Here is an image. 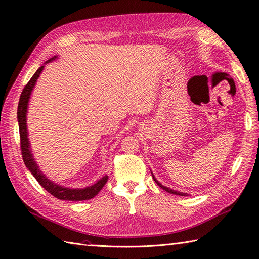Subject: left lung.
Returning <instances> with one entry per match:
<instances>
[{"label": "left lung", "instance_id": "1", "mask_svg": "<svg viewBox=\"0 0 259 259\" xmlns=\"http://www.w3.org/2000/svg\"><path fill=\"white\" fill-rule=\"evenodd\" d=\"M151 174H152V171H151ZM152 177H153V179H154V182L156 183V185H158L159 187H161L163 190H165V191H167L168 193H171V194H176V195H188L187 193H183V192H179V191H176V190H173V189H170V188H167V187H165V186H163L162 184H160L158 180L155 179V177H154V175L152 174Z\"/></svg>", "mask_w": 259, "mask_h": 259}]
</instances>
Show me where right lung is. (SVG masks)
Segmentation results:
<instances>
[{"label": "right lung", "mask_w": 259, "mask_h": 259, "mask_svg": "<svg viewBox=\"0 0 259 259\" xmlns=\"http://www.w3.org/2000/svg\"><path fill=\"white\" fill-rule=\"evenodd\" d=\"M57 57L55 56L51 59H49L45 64L51 62L56 59ZM44 66H41L36 70V72L31 77L30 81L25 86V89L21 92V95L19 98L18 103V109H17V119H18V125H19V135H20V147H21V154L25 165L30 170V173L32 174L37 183L40 184L44 189L50 192L55 198L59 200H66V201H83V200H90L95 197V195L103 189V187L106 185L108 176H104L100 178L98 182H96L94 185L85 187V188H68L60 186L56 183L52 182L48 177H46L38 167L36 164L34 156L31 151L30 142L28 138V128H27V112H28V105L30 101L31 93H32L34 85L40 76L41 72L43 71Z\"/></svg>", "instance_id": "obj_1"}]
</instances>
